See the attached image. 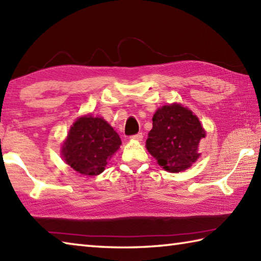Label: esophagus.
Masks as SVG:
<instances>
[{
  "label": "esophagus",
  "mask_w": 261,
  "mask_h": 261,
  "mask_svg": "<svg viewBox=\"0 0 261 261\" xmlns=\"http://www.w3.org/2000/svg\"><path fill=\"white\" fill-rule=\"evenodd\" d=\"M131 138L132 139H135V140H141V139H143V134H141V132H139V134H137V135H134V136H132L131 137Z\"/></svg>",
  "instance_id": "34e87169"
}]
</instances>
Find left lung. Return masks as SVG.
I'll use <instances>...</instances> for the list:
<instances>
[{
	"label": "left lung",
	"mask_w": 261,
	"mask_h": 261,
	"mask_svg": "<svg viewBox=\"0 0 261 261\" xmlns=\"http://www.w3.org/2000/svg\"><path fill=\"white\" fill-rule=\"evenodd\" d=\"M204 137L198 118L187 108L173 103L156 111L146 147L163 169L179 172L198 159V144Z\"/></svg>",
	"instance_id": "left-lung-1"
}]
</instances>
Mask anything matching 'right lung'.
<instances>
[{"label": "right lung", "instance_id": "obj_1", "mask_svg": "<svg viewBox=\"0 0 261 261\" xmlns=\"http://www.w3.org/2000/svg\"><path fill=\"white\" fill-rule=\"evenodd\" d=\"M121 138L101 117H80L63 146L65 162L85 176H97L118 149Z\"/></svg>", "mask_w": 261, "mask_h": 261}]
</instances>
